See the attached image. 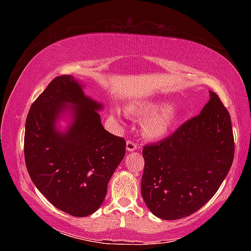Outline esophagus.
Returning <instances> with one entry per match:
<instances>
[{
  "label": "esophagus",
  "mask_w": 251,
  "mask_h": 251,
  "mask_svg": "<svg viewBox=\"0 0 251 251\" xmlns=\"http://www.w3.org/2000/svg\"><path fill=\"white\" fill-rule=\"evenodd\" d=\"M126 149H127V151H128V152L136 151L138 149V145H137V143H135L134 141L128 140L126 142Z\"/></svg>",
  "instance_id": "esophagus-1"
}]
</instances>
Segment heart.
Segmentation results:
<instances>
[{
  "instance_id": "heart-1",
  "label": "heart",
  "mask_w": 251,
  "mask_h": 251,
  "mask_svg": "<svg viewBox=\"0 0 251 251\" xmlns=\"http://www.w3.org/2000/svg\"><path fill=\"white\" fill-rule=\"evenodd\" d=\"M128 110L132 115L145 119L142 123V132L146 138L151 140H158L166 137L180 117L179 109L172 106L168 101L163 100L132 103L129 104Z\"/></svg>"
}]
</instances>
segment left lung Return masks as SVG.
Masks as SVG:
<instances>
[{
  "label": "left lung",
  "instance_id": "8db88e82",
  "mask_svg": "<svg viewBox=\"0 0 251 251\" xmlns=\"http://www.w3.org/2000/svg\"><path fill=\"white\" fill-rule=\"evenodd\" d=\"M173 135L145 146L141 194L154 216L177 220L204 206L220 188L234 158L231 116L220 98Z\"/></svg>",
  "mask_w": 251,
  "mask_h": 251
}]
</instances>
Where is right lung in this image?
Returning <instances> with one entry per match:
<instances>
[{"label": "right lung", "mask_w": 251, "mask_h": 251, "mask_svg": "<svg viewBox=\"0 0 251 251\" xmlns=\"http://www.w3.org/2000/svg\"><path fill=\"white\" fill-rule=\"evenodd\" d=\"M102 104L87 97L72 75L55 77L31 105L25 131V166L32 182L58 209L74 217L94 214L125 155L126 141L106 131ZM71 113L68 128L56 122Z\"/></svg>", "instance_id": "obj_1"}]
</instances>
